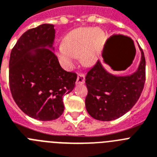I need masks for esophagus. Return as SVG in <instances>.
Instances as JSON below:
<instances>
[{
    "instance_id": "1",
    "label": "esophagus",
    "mask_w": 157,
    "mask_h": 157,
    "mask_svg": "<svg viewBox=\"0 0 157 157\" xmlns=\"http://www.w3.org/2000/svg\"><path fill=\"white\" fill-rule=\"evenodd\" d=\"M84 80H85V77L83 73H79L77 75V84H84Z\"/></svg>"
}]
</instances>
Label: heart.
I'll return each mask as SVG.
<instances>
[{"label":"heart","mask_w":157,"mask_h":157,"mask_svg":"<svg viewBox=\"0 0 157 157\" xmlns=\"http://www.w3.org/2000/svg\"><path fill=\"white\" fill-rule=\"evenodd\" d=\"M104 33L100 28H79L65 35L63 44L57 49V56L65 69L74 67L80 55L83 64L92 65L96 62L101 53Z\"/></svg>","instance_id":"b5f03b06"}]
</instances>
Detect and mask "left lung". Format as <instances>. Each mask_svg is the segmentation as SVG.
I'll return each mask as SVG.
<instances>
[{
	"instance_id": "obj_1",
	"label": "left lung",
	"mask_w": 157,
	"mask_h": 157,
	"mask_svg": "<svg viewBox=\"0 0 157 157\" xmlns=\"http://www.w3.org/2000/svg\"><path fill=\"white\" fill-rule=\"evenodd\" d=\"M141 61L137 70L119 76L109 73L100 61L88 72L85 107L95 119L112 121L122 117L138 100L145 81V58L140 46Z\"/></svg>"
}]
</instances>
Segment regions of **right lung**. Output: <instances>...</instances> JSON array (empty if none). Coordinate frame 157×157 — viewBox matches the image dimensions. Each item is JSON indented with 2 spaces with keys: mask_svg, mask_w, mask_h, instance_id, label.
<instances>
[{
  "mask_svg": "<svg viewBox=\"0 0 157 157\" xmlns=\"http://www.w3.org/2000/svg\"><path fill=\"white\" fill-rule=\"evenodd\" d=\"M55 30L44 24L21 35L11 52L9 85L15 102L39 121L59 118L63 96L73 90L77 74L64 70L54 54Z\"/></svg>",
  "mask_w": 157,
  "mask_h": 157,
  "instance_id": "right-lung-1",
  "label": "right lung"
}]
</instances>
